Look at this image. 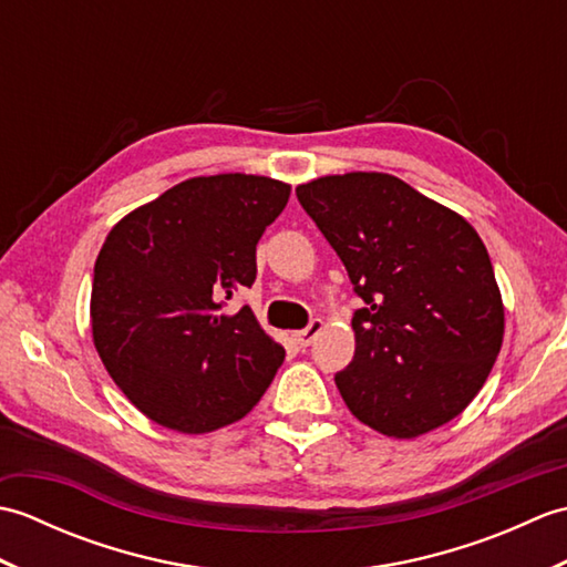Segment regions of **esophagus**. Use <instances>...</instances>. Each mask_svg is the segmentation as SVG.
Here are the masks:
<instances>
[{"instance_id":"esophagus-1","label":"esophagus","mask_w":567,"mask_h":567,"mask_svg":"<svg viewBox=\"0 0 567 567\" xmlns=\"http://www.w3.org/2000/svg\"><path fill=\"white\" fill-rule=\"evenodd\" d=\"M321 329H323V321L321 319H315L309 323L307 329H302V331H295L292 333V339H295V343L299 346V348H307V346H311V341L317 339V336L321 333Z\"/></svg>"}]
</instances>
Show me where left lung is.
I'll list each match as a JSON object with an SVG mask.
<instances>
[{
    "label": "left lung",
    "mask_w": 567,
    "mask_h": 567,
    "mask_svg": "<svg viewBox=\"0 0 567 567\" xmlns=\"http://www.w3.org/2000/svg\"><path fill=\"white\" fill-rule=\"evenodd\" d=\"M365 307L355 355L336 372L358 421L392 439L449 424L483 390L504 339V305L483 238L461 214L388 173L297 187Z\"/></svg>",
    "instance_id": "1"
}]
</instances>
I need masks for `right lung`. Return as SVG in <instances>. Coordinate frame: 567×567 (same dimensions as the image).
<instances>
[{"label":"right lung","instance_id":"right-lung-1","mask_svg":"<svg viewBox=\"0 0 567 567\" xmlns=\"http://www.w3.org/2000/svg\"><path fill=\"white\" fill-rule=\"evenodd\" d=\"M290 199L262 175L192 177L126 214L94 262V348L138 412L179 433L244 419L285 348L250 307L226 299L256 280V246Z\"/></svg>","mask_w":567,"mask_h":567}]
</instances>
